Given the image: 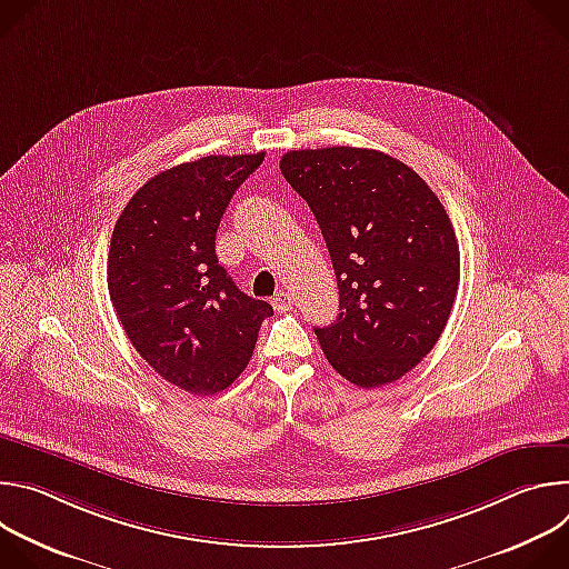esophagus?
Masks as SVG:
<instances>
[{"instance_id": "1", "label": "esophagus", "mask_w": 569, "mask_h": 569, "mask_svg": "<svg viewBox=\"0 0 569 569\" xmlns=\"http://www.w3.org/2000/svg\"><path fill=\"white\" fill-rule=\"evenodd\" d=\"M272 306H274V310H279V312L290 310V308H292V295H290L288 290H279V292L272 297Z\"/></svg>"}]
</instances>
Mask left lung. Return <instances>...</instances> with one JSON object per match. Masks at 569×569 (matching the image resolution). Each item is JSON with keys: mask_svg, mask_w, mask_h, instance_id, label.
Segmentation results:
<instances>
[{"mask_svg": "<svg viewBox=\"0 0 569 569\" xmlns=\"http://www.w3.org/2000/svg\"><path fill=\"white\" fill-rule=\"evenodd\" d=\"M279 167L315 213L340 288L338 319L315 329L321 351L358 387L402 378L432 351L457 297L459 246L443 204L380 150H290Z\"/></svg>", "mask_w": 569, "mask_h": 569, "instance_id": "left-lung-1", "label": "left lung"}]
</instances>
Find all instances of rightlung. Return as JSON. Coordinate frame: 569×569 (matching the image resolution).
I'll use <instances>...</instances> for the list:
<instances>
[{"mask_svg":"<svg viewBox=\"0 0 569 569\" xmlns=\"http://www.w3.org/2000/svg\"><path fill=\"white\" fill-rule=\"evenodd\" d=\"M263 157L207 154L161 171L112 231L108 290L128 340L161 378L196 396L240 376L274 315L240 292L216 257L220 218Z\"/></svg>","mask_w":569,"mask_h":569,"instance_id":"1","label":"right lung"}]
</instances>
